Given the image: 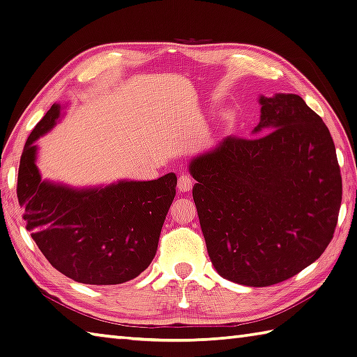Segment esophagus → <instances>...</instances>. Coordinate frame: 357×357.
<instances>
[{
	"label": "esophagus",
	"instance_id": "1",
	"mask_svg": "<svg viewBox=\"0 0 357 357\" xmlns=\"http://www.w3.org/2000/svg\"><path fill=\"white\" fill-rule=\"evenodd\" d=\"M192 185H194V180L191 176H189V174H181V176L178 177V189L181 192L191 191Z\"/></svg>",
	"mask_w": 357,
	"mask_h": 357
}]
</instances>
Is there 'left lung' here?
Wrapping results in <instances>:
<instances>
[{
  "label": "left lung",
  "instance_id": "obj_1",
  "mask_svg": "<svg viewBox=\"0 0 357 357\" xmlns=\"http://www.w3.org/2000/svg\"><path fill=\"white\" fill-rule=\"evenodd\" d=\"M252 138L227 137L189 171L209 259L225 279L270 287L322 256L342 176L328 128L294 93L260 97Z\"/></svg>",
  "mask_w": 357,
  "mask_h": 357
}]
</instances>
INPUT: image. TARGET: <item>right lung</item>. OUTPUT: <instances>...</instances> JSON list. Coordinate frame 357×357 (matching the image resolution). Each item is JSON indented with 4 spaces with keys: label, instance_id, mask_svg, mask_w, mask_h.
Returning a JSON list of instances; mask_svg holds the SVG:
<instances>
[{
    "label": "right lung",
    "instance_id": "1",
    "mask_svg": "<svg viewBox=\"0 0 357 357\" xmlns=\"http://www.w3.org/2000/svg\"><path fill=\"white\" fill-rule=\"evenodd\" d=\"M58 115L60 106L54 105L21 154L17 195L26 228L49 264L75 282L119 285L132 280L155 256L176 197V174L82 191L41 181L33 142L55 125Z\"/></svg>",
    "mask_w": 357,
    "mask_h": 357
}]
</instances>
